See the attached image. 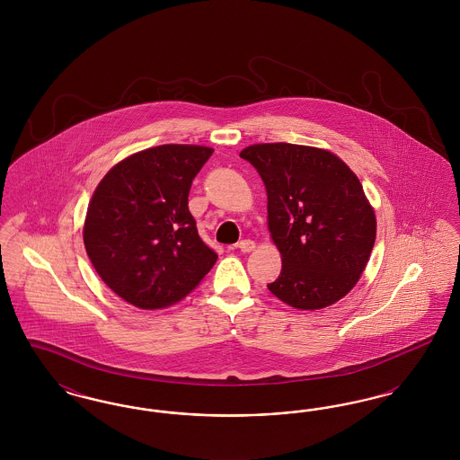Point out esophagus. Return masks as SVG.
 <instances>
[{"mask_svg": "<svg viewBox=\"0 0 460 460\" xmlns=\"http://www.w3.org/2000/svg\"><path fill=\"white\" fill-rule=\"evenodd\" d=\"M238 248H240L243 253H248V252H252L253 248H255V243L252 240H243L240 241V244H238Z\"/></svg>", "mask_w": 460, "mask_h": 460, "instance_id": "obj_1", "label": "esophagus"}]
</instances>
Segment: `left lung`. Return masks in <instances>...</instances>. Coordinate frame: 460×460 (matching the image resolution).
<instances>
[{"instance_id": "left-lung-1", "label": "left lung", "mask_w": 460, "mask_h": 460, "mask_svg": "<svg viewBox=\"0 0 460 460\" xmlns=\"http://www.w3.org/2000/svg\"><path fill=\"white\" fill-rule=\"evenodd\" d=\"M240 156L262 177L269 231L281 253V274L269 291L300 310L341 300L376 241V216L358 177L336 155L302 145H252Z\"/></svg>"}]
</instances>
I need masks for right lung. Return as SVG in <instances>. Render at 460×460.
<instances>
[{
  "mask_svg": "<svg viewBox=\"0 0 460 460\" xmlns=\"http://www.w3.org/2000/svg\"><path fill=\"white\" fill-rule=\"evenodd\" d=\"M212 154L197 145L148 148L113 165L94 190L84 246L98 276L128 304L172 305L217 262L188 208L191 182Z\"/></svg>",
  "mask_w": 460,
  "mask_h": 460,
  "instance_id": "right-lung-1",
  "label": "right lung"
}]
</instances>
